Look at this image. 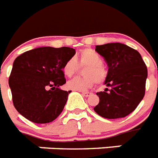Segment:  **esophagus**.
<instances>
[{"label": "esophagus", "instance_id": "1", "mask_svg": "<svg viewBox=\"0 0 158 158\" xmlns=\"http://www.w3.org/2000/svg\"><path fill=\"white\" fill-rule=\"evenodd\" d=\"M81 94L85 97H89V95H91V93H89V92H82Z\"/></svg>", "mask_w": 158, "mask_h": 158}]
</instances>
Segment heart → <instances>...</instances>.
Masks as SVG:
<instances>
[{
    "label": "heart",
    "mask_w": 158,
    "mask_h": 158,
    "mask_svg": "<svg viewBox=\"0 0 158 158\" xmlns=\"http://www.w3.org/2000/svg\"><path fill=\"white\" fill-rule=\"evenodd\" d=\"M102 58L98 52L91 48H85L79 53V57H72L65 61L62 70L65 76L72 77L77 73L80 67H85V77H77L67 83V87L72 90L85 91L94 86L95 81L102 84L106 80L108 70L102 64Z\"/></svg>",
    "instance_id": "obj_1"
}]
</instances>
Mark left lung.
<instances>
[{
  "label": "left lung",
  "mask_w": 158,
  "mask_h": 158,
  "mask_svg": "<svg viewBox=\"0 0 158 158\" xmlns=\"http://www.w3.org/2000/svg\"><path fill=\"white\" fill-rule=\"evenodd\" d=\"M95 51L108 65L105 84L110 89L97 93L99 103L94 110L106 118H123L134 111L144 98L146 64L137 51L119 43L97 45Z\"/></svg>",
  "instance_id": "1"
}]
</instances>
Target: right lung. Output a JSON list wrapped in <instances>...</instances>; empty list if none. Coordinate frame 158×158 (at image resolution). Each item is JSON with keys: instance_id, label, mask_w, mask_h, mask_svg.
<instances>
[{"instance_id": "right-lung-1", "label": "right lung", "mask_w": 158, "mask_h": 158, "mask_svg": "<svg viewBox=\"0 0 158 158\" xmlns=\"http://www.w3.org/2000/svg\"><path fill=\"white\" fill-rule=\"evenodd\" d=\"M75 49L44 47L27 51L15 59L9 85L16 110L35 123L52 122L60 114L70 91L62 68L75 55Z\"/></svg>"}]
</instances>
